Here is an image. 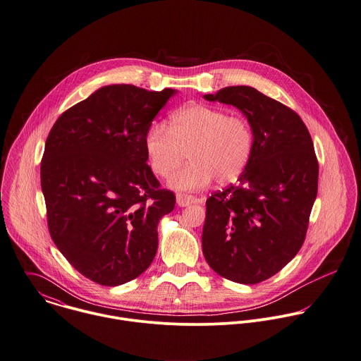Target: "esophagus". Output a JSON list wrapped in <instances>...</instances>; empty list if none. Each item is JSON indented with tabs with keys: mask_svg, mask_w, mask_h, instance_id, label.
<instances>
[{
	"mask_svg": "<svg viewBox=\"0 0 361 361\" xmlns=\"http://www.w3.org/2000/svg\"><path fill=\"white\" fill-rule=\"evenodd\" d=\"M176 201H177L178 207H188L195 202V198L192 195H187V194H177Z\"/></svg>",
	"mask_w": 361,
	"mask_h": 361,
	"instance_id": "1",
	"label": "esophagus"
}]
</instances>
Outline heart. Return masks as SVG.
Masks as SVG:
<instances>
[{"label": "heart", "mask_w": 361, "mask_h": 361, "mask_svg": "<svg viewBox=\"0 0 361 361\" xmlns=\"http://www.w3.org/2000/svg\"><path fill=\"white\" fill-rule=\"evenodd\" d=\"M254 146L250 123L241 116L207 104H188L171 114L169 127L154 123L145 135V150L152 171L170 177L184 161L192 160L176 173L170 185L180 191H197L217 183L235 180L245 169Z\"/></svg>", "instance_id": "heart-1"}]
</instances>
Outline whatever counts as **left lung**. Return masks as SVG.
<instances>
[{
    "mask_svg": "<svg viewBox=\"0 0 361 361\" xmlns=\"http://www.w3.org/2000/svg\"><path fill=\"white\" fill-rule=\"evenodd\" d=\"M237 107L254 146L237 184L207 200L202 251L217 275L255 285L278 274L301 248L318 191V160L295 111L251 86L204 96Z\"/></svg>",
    "mask_w": 361,
    "mask_h": 361,
    "instance_id": "8db88e82",
    "label": "left lung"
}]
</instances>
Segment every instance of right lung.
I'll return each mask as SVG.
<instances>
[{"label":"right lung","mask_w":361,"mask_h":361,"mask_svg":"<svg viewBox=\"0 0 361 361\" xmlns=\"http://www.w3.org/2000/svg\"><path fill=\"white\" fill-rule=\"evenodd\" d=\"M177 90L109 85L64 111L40 166L50 235L73 268L120 286L149 268L176 197L146 163L145 135Z\"/></svg>","instance_id":"1"}]
</instances>
